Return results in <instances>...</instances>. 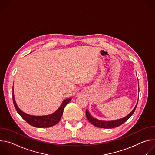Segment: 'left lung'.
Instances as JSON below:
<instances>
[{
    "label": "left lung",
    "mask_w": 155,
    "mask_h": 155,
    "mask_svg": "<svg viewBox=\"0 0 155 155\" xmlns=\"http://www.w3.org/2000/svg\"><path fill=\"white\" fill-rule=\"evenodd\" d=\"M137 106V103L135 107V108L133 109V110L126 117L117 119V120H114V121H100V120H98L97 119H95L93 117L87 110L86 111H85V114H86V117L87 119L89 120V121L94 126L97 127H100V128H105V129H111L114 127H118L119 126H121L123 123H124L127 120L134 114L136 107Z\"/></svg>",
    "instance_id": "left-lung-1"
}]
</instances>
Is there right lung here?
<instances>
[{
  "instance_id": "add662e5",
  "label": "right lung",
  "mask_w": 155,
  "mask_h": 155,
  "mask_svg": "<svg viewBox=\"0 0 155 155\" xmlns=\"http://www.w3.org/2000/svg\"><path fill=\"white\" fill-rule=\"evenodd\" d=\"M12 97L14 106L18 113L29 124L38 128L50 127L57 124L60 121V120L61 117L64 107L71 100V98H66L64 100H63L59 108L55 112L51 114L46 116H32L24 113L18 108V106H17L14 97L13 87Z\"/></svg>"
}]
</instances>
